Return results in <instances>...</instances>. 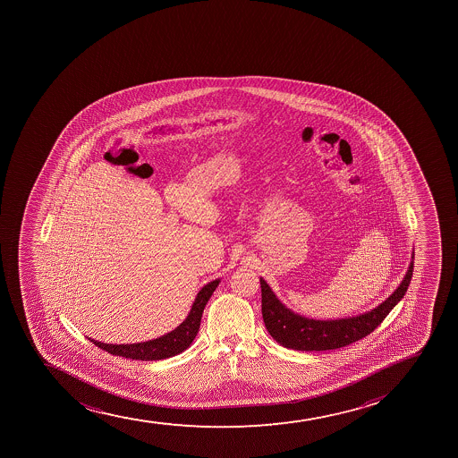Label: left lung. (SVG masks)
Returning <instances> with one entry per match:
<instances>
[{
  "instance_id": "obj_1",
  "label": "left lung",
  "mask_w": 458,
  "mask_h": 458,
  "mask_svg": "<svg viewBox=\"0 0 458 458\" xmlns=\"http://www.w3.org/2000/svg\"><path fill=\"white\" fill-rule=\"evenodd\" d=\"M413 255L415 252H412V259L403 281L386 301L377 304L369 312L337 319H315L295 313L294 310L286 308L285 304L277 299L267 282L259 277L263 299L261 310L266 328L277 344L294 351H330L353 344L370 335L371 331L386 319L391 309H394L395 304L403 299L412 279Z\"/></svg>"
}]
</instances>
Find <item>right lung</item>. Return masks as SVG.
I'll list each match as a JSON object with an SVG mask.
<instances>
[{
  "label": "right lung",
  "mask_w": 458,
  "mask_h": 458,
  "mask_svg": "<svg viewBox=\"0 0 458 458\" xmlns=\"http://www.w3.org/2000/svg\"><path fill=\"white\" fill-rule=\"evenodd\" d=\"M221 279L208 282L195 295L194 303L191 306L188 317L183 319L181 326H177L174 330L167 335L157 337V339L140 342V344H103L98 340H91L92 344L98 348L105 349L109 353L119 355V357L131 358V360H141V361H157L164 358L174 357L177 353L183 352L185 349L190 348L192 340L199 330V322L203 317V310L208 304V299L212 297L213 291L216 290Z\"/></svg>",
  "instance_id": "obj_1"
}]
</instances>
